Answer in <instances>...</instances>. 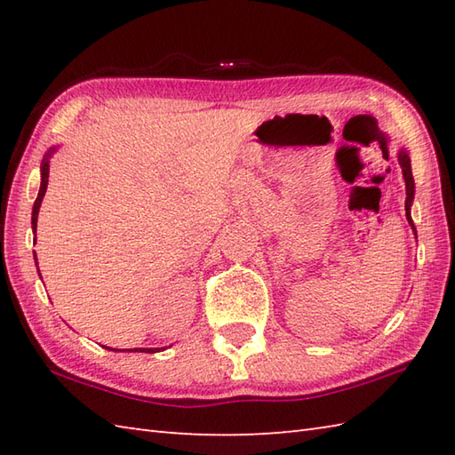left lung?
<instances>
[{
  "label": "left lung",
  "instance_id": "1",
  "mask_svg": "<svg viewBox=\"0 0 455 455\" xmlns=\"http://www.w3.org/2000/svg\"><path fill=\"white\" fill-rule=\"evenodd\" d=\"M399 166L403 168V178H404V188H407V199H404V211H407V220L412 227L414 235H417V228H414V222L411 219V205L414 199V178H412V170H411V158L407 150H399Z\"/></svg>",
  "mask_w": 455,
  "mask_h": 455
}]
</instances>
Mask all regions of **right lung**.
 Returning <instances> with one entry per match:
<instances>
[{
	"instance_id": "right-lung-1",
	"label": "right lung",
	"mask_w": 455,
	"mask_h": 455,
	"mask_svg": "<svg viewBox=\"0 0 455 455\" xmlns=\"http://www.w3.org/2000/svg\"><path fill=\"white\" fill-rule=\"evenodd\" d=\"M56 148H51L46 152V156L41 164V189H38V196L35 199V205H33V217H31V225H33V233H36V219H38V209H41V203H43V197L46 193V186H48V158L52 156ZM35 264H36V254H35ZM41 275V274H38ZM109 350H113V347H109ZM158 347H134V350H127V352H147V354H154L156 352ZM113 352H124V350H113Z\"/></svg>"
}]
</instances>
